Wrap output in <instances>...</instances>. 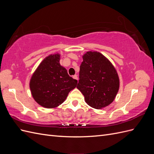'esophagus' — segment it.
Returning a JSON list of instances; mask_svg holds the SVG:
<instances>
[{
    "label": "esophagus",
    "instance_id": "34e87169",
    "mask_svg": "<svg viewBox=\"0 0 154 154\" xmlns=\"http://www.w3.org/2000/svg\"><path fill=\"white\" fill-rule=\"evenodd\" d=\"M72 78L74 79V80H78V76H77V75H74L72 76Z\"/></svg>",
    "mask_w": 154,
    "mask_h": 154
}]
</instances>
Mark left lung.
<instances>
[{
    "label": "left lung",
    "instance_id": "obj_1",
    "mask_svg": "<svg viewBox=\"0 0 154 154\" xmlns=\"http://www.w3.org/2000/svg\"><path fill=\"white\" fill-rule=\"evenodd\" d=\"M77 88L86 103L101 109L115 99L119 87L118 74L113 65L100 53L88 51L83 56Z\"/></svg>",
    "mask_w": 154,
    "mask_h": 154
}]
</instances>
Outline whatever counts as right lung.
<instances>
[{
    "instance_id": "obj_1",
    "label": "right lung",
    "mask_w": 154,
    "mask_h": 154,
    "mask_svg": "<svg viewBox=\"0 0 154 154\" xmlns=\"http://www.w3.org/2000/svg\"><path fill=\"white\" fill-rule=\"evenodd\" d=\"M60 55L51 54L40 63L32 74L29 86L34 100L45 108L57 107L66 100L78 81L60 66Z\"/></svg>"
}]
</instances>
